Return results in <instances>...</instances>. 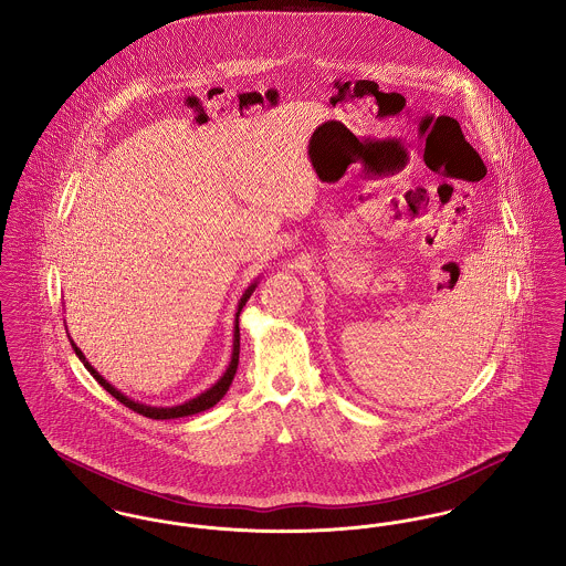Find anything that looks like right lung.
Instances as JSON below:
<instances>
[{
	"label": "right lung",
	"mask_w": 566,
	"mask_h": 566,
	"mask_svg": "<svg viewBox=\"0 0 566 566\" xmlns=\"http://www.w3.org/2000/svg\"><path fill=\"white\" fill-rule=\"evenodd\" d=\"M256 284H259V280H254V282L245 289V293L241 295L239 305H237V312H234L233 355H231V361H229V366L224 369V374H222V376L218 378V382H213L207 391H202L197 398L188 399V401H184V403H177V406H149V403L134 401V399L128 398V396H124L122 391H117L108 380H104L101 374L92 367V364L85 359V355L81 353V348H78L74 342H72V348H74L76 357L83 361V366L87 367V371L101 382V387H104L113 398L117 399V401H122L124 406H128L134 412L143 415V417H149V419H179V417L197 415V412H202V410L216 406L220 399L224 398L227 391H229V387H231V382H233L234 371H237V366H239V314H241L245 301L250 300V295L254 293Z\"/></svg>",
	"instance_id": "add662e5"
}]
</instances>
